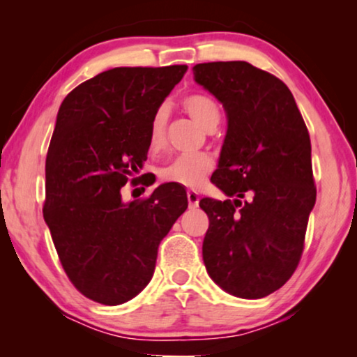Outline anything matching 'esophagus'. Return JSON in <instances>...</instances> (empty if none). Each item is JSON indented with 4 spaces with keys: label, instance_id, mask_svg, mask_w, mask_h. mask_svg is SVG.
<instances>
[{
    "label": "esophagus",
    "instance_id": "34e87169",
    "mask_svg": "<svg viewBox=\"0 0 357 357\" xmlns=\"http://www.w3.org/2000/svg\"><path fill=\"white\" fill-rule=\"evenodd\" d=\"M187 198H188L190 208H197V206H198V203H199V195H198V192H195V190H188V192H187Z\"/></svg>",
    "mask_w": 357,
    "mask_h": 357
}]
</instances>
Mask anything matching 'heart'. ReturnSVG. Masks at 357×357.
Segmentation results:
<instances>
[{
  "mask_svg": "<svg viewBox=\"0 0 357 357\" xmlns=\"http://www.w3.org/2000/svg\"><path fill=\"white\" fill-rule=\"evenodd\" d=\"M182 107L192 119L204 130L211 131L221 120V112L216 102L203 94H190L182 99ZM167 109L159 107L154 112L149 123L148 146L151 153H158L165 144V131H167ZM214 167L211 155L206 153L183 154L174 158L159 170V177L164 182L183 185V187L197 188L204 182L208 174Z\"/></svg>",
  "mask_w": 357,
  "mask_h": 357,
  "instance_id": "obj_1",
  "label": "heart"
}]
</instances>
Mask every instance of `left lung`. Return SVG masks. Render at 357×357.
I'll use <instances>...</instances> for the list:
<instances>
[{"label": "left lung", "instance_id": "8db88e82", "mask_svg": "<svg viewBox=\"0 0 357 357\" xmlns=\"http://www.w3.org/2000/svg\"><path fill=\"white\" fill-rule=\"evenodd\" d=\"M193 75L226 110L211 182L236 197L199 202L209 218L204 266L231 296L261 299L289 280L304 250L317 197L309 131L284 82L250 63H199Z\"/></svg>", "mask_w": 357, "mask_h": 357}]
</instances>
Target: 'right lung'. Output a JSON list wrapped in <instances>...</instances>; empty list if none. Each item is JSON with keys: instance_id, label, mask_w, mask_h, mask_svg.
<instances>
[{"instance_id": "1", "label": "right lung", "mask_w": 357, "mask_h": 357, "mask_svg": "<svg viewBox=\"0 0 357 357\" xmlns=\"http://www.w3.org/2000/svg\"><path fill=\"white\" fill-rule=\"evenodd\" d=\"M187 65L114 68L61 102L45 162L43 219L76 289L105 305L138 296L154 275L158 248L188 206L178 183L123 202L148 158V131Z\"/></svg>"}]
</instances>
